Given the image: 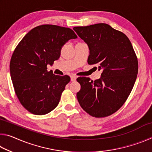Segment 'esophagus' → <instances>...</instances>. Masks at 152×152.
<instances>
[{
  "label": "esophagus",
  "instance_id": "34e87169",
  "mask_svg": "<svg viewBox=\"0 0 152 152\" xmlns=\"http://www.w3.org/2000/svg\"><path fill=\"white\" fill-rule=\"evenodd\" d=\"M76 78H77V77L76 76H74V75H72V76H70V79H71V81H72V82H74V81H75L76 80Z\"/></svg>",
  "mask_w": 152,
  "mask_h": 152
}]
</instances>
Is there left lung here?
<instances>
[{
  "label": "left lung",
  "instance_id": "obj_1",
  "mask_svg": "<svg viewBox=\"0 0 152 152\" xmlns=\"http://www.w3.org/2000/svg\"><path fill=\"white\" fill-rule=\"evenodd\" d=\"M73 29L88 46V64H96L102 70L101 78L94 81L77 78L81 86L76 94L79 104L92 117L109 116L125 103L137 78L138 61L132 43L124 33L106 23Z\"/></svg>",
  "mask_w": 152,
  "mask_h": 152
}]
</instances>
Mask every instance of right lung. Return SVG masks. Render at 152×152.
I'll return each instance as SVG.
<instances>
[{"label": "right lung", "instance_id": "obj_1", "mask_svg": "<svg viewBox=\"0 0 152 152\" xmlns=\"http://www.w3.org/2000/svg\"><path fill=\"white\" fill-rule=\"evenodd\" d=\"M76 38L70 28L42 25L28 32L15 48L10 62L12 84L20 104L32 114L45 115L58 106L70 78L55 75L47 66L58 60L68 40Z\"/></svg>", "mask_w": 152, "mask_h": 152}]
</instances>
